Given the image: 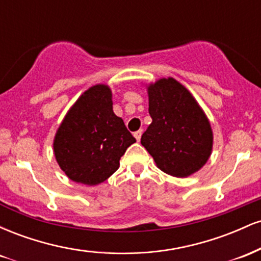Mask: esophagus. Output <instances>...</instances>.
<instances>
[{"label": "esophagus", "mask_w": 261, "mask_h": 261, "mask_svg": "<svg viewBox=\"0 0 261 261\" xmlns=\"http://www.w3.org/2000/svg\"><path fill=\"white\" fill-rule=\"evenodd\" d=\"M141 135H142V130H139V131H136V133H134L135 139H136L137 141L141 140Z\"/></svg>", "instance_id": "esophagus-1"}]
</instances>
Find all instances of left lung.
I'll return each instance as SVG.
<instances>
[{
    "mask_svg": "<svg viewBox=\"0 0 261 261\" xmlns=\"http://www.w3.org/2000/svg\"><path fill=\"white\" fill-rule=\"evenodd\" d=\"M151 125L141 143L160 169L173 176L199 170L212 149L210 122L193 95L173 79H162L148 87Z\"/></svg>",
    "mask_w": 261,
    "mask_h": 261,
    "instance_id": "8db88e82",
    "label": "left lung"
}]
</instances>
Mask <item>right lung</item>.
I'll list each match as a JSON object with an SVG mask.
<instances>
[{"label":"right lung","instance_id":"1","mask_svg":"<svg viewBox=\"0 0 261 261\" xmlns=\"http://www.w3.org/2000/svg\"><path fill=\"white\" fill-rule=\"evenodd\" d=\"M136 139L113 112L112 91L93 86L80 97L60 125L54 141L59 166L71 180L97 185L119 168Z\"/></svg>","mask_w":261,"mask_h":261}]
</instances>
